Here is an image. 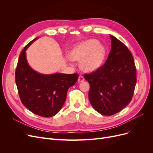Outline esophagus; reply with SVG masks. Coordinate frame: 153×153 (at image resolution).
I'll return each mask as SVG.
<instances>
[{"label": "esophagus", "mask_w": 153, "mask_h": 153, "mask_svg": "<svg viewBox=\"0 0 153 153\" xmlns=\"http://www.w3.org/2000/svg\"><path fill=\"white\" fill-rule=\"evenodd\" d=\"M84 80V78L82 76L80 75L79 76H78V82H82Z\"/></svg>", "instance_id": "1"}]
</instances>
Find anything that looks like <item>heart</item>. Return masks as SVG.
Returning a JSON list of instances; mask_svg holds the SVG:
<instances>
[{"instance_id":"heart-1","label":"heart","mask_w":153,"mask_h":153,"mask_svg":"<svg viewBox=\"0 0 153 153\" xmlns=\"http://www.w3.org/2000/svg\"><path fill=\"white\" fill-rule=\"evenodd\" d=\"M106 55L104 46L96 39H91L76 45L71 53V57L75 61H82L80 67L87 72L98 69L103 62Z\"/></svg>"}]
</instances>
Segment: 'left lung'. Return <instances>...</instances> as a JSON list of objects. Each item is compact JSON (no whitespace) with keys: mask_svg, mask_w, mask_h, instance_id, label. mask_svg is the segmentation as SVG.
I'll use <instances>...</instances> for the list:
<instances>
[{"mask_svg":"<svg viewBox=\"0 0 153 153\" xmlns=\"http://www.w3.org/2000/svg\"><path fill=\"white\" fill-rule=\"evenodd\" d=\"M110 39L111 50L105 64L84 75L90 84V103L103 115H112L126 107L131 101L137 83L131 52L115 37L110 35Z\"/></svg>","mask_w":153,"mask_h":153,"instance_id":"obj_1","label":"left lung"}]
</instances>
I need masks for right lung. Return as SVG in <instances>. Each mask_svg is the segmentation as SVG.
Listing matches in <instances>:
<instances>
[{"instance_id":"add662e5","label":"right lung","mask_w":153,"mask_h":153,"mask_svg":"<svg viewBox=\"0 0 153 153\" xmlns=\"http://www.w3.org/2000/svg\"><path fill=\"white\" fill-rule=\"evenodd\" d=\"M38 38L22 50L15 71V81L22 103L32 113L43 117H52L62 108L67 91L75 84L77 73L43 75L33 70L27 62L25 51Z\"/></svg>"}]
</instances>
